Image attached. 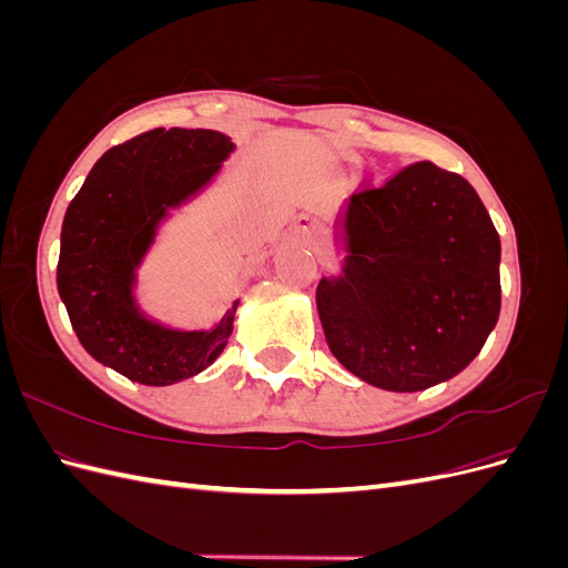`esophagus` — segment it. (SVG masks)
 Wrapping results in <instances>:
<instances>
[{
  "instance_id": "34e87169",
  "label": "esophagus",
  "mask_w": 568,
  "mask_h": 568,
  "mask_svg": "<svg viewBox=\"0 0 568 568\" xmlns=\"http://www.w3.org/2000/svg\"><path fill=\"white\" fill-rule=\"evenodd\" d=\"M296 227H298V232H301L303 236H317V232H320V227H317V222H315L313 217H307V215L298 217V222H296Z\"/></svg>"
}]
</instances>
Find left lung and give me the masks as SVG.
<instances>
[{"mask_svg": "<svg viewBox=\"0 0 568 568\" xmlns=\"http://www.w3.org/2000/svg\"><path fill=\"white\" fill-rule=\"evenodd\" d=\"M343 277L317 311L338 363L386 390L459 374L500 315V236L474 186L432 161L353 194Z\"/></svg>", "mask_w": 568, "mask_h": 568, "instance_id": "obj_1", "label": "left lung"}]
</instances>
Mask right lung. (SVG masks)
<instances>
[{"instance_id":"obj_1","label":"right lung","mask_w":568,"mask_h":568,"mask_svg":"<svg viewBox=\"0 0 568 568\" xmlns=\"http://www.w3.org/2000/svg\"><path fill=\"white\" fill-rule=\"evenodd\" d=\"M234 149L215 130L156 128L109 149L61 227L59 296L101 365L130 382L168 386L209 367L232 334V311L211 332H173L134 311L132 280L170 205L209 182Z\"/></svg>"}]
</instances>
